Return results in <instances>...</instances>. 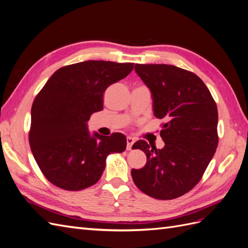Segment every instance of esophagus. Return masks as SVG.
Wrapping results in <instances>:
<instances>
[{"instance_id":"1","label":"esophagus","mask_w":248,"mask_h":248,"mask_svg":"<svg viewBox=\"0 0 248 248\" xmlns=\"http://www.w3.org/2000/svg\"><path fill=\"white\" fill-rule=\"evenodd\" d=\"M134 144V139L131 137H127V150H131L132 145Z\"/></svg>"}]
</instances>
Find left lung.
<instances>
[{
    "instance_id": "1",
    "label": "left lung",
    "mask_w": 248,
    "mask_h": 248,
    "mask_svg": "<svg viewBox=\"0 0 248 248\" xmlns=\"http://www.w3.org/2000/svg\"><path fill=\"white\" fill-rule=\"evenodd\" d=\"M138 76L149 88L153 112L164 119L162 149L145 140L134 142L147 162L132 169L133 182L148 196L172 200L191 190L201 180L218 145L216 103L196 74L167 64H136Z\"/></svg>"
}]
</instances>
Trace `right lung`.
Segmentation results:
<instances>
[{
	"mask_svg": "<svg viewBox=\"0 0 248 248\" xmlns=\"http://www.w3.org/2000/svg\"><path fill=\"white\" fill-rule=\"evenodd\" d=\"M133 63L85 61L57 70L36 96L29 141L43 175L54 185L77 191L94 185L110 153L126 149V137L90 133L88 121L103 108L108 87L126 78Z\"/></svg>",
	"mask_w": 248,
	"mask_h": 248,
	"instance_id": "obj_1",
	"label": "right lung"
}]
</instances>
